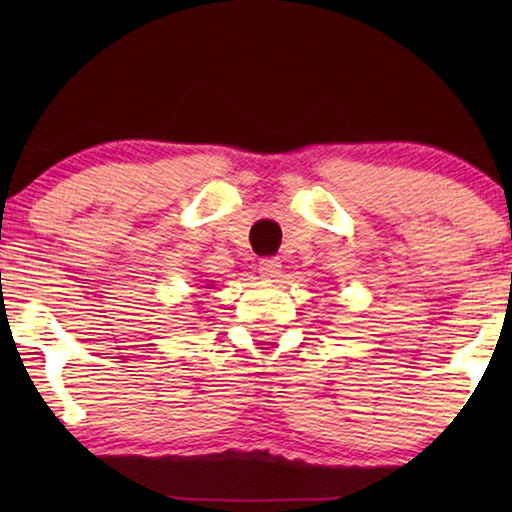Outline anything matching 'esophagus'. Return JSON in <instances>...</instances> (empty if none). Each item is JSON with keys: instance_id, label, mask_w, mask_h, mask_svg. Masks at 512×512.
Segmentation results:
<instances>
[{"instance_id": "34e87169", "label": "esophagus", "mask_w": 512, "mask_h": 512, "mask_svg": "<svg viewBox=\"0 0 512 512\" xmlns=\"http://www.w3.org/2000/svg\"><path fill=\"white\" fill-rule=\"evenodd\" d=\"M258 272H261L263 279H275L279 277V272H282V261H279V258H261Z\"/></svg>"}]
</instances>
